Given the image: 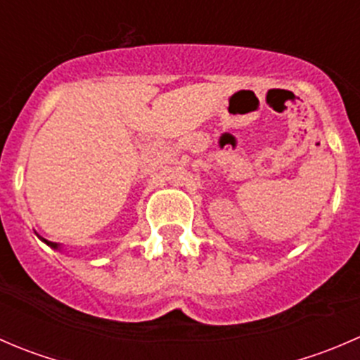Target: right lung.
<instances>
[{"label": "right lung", "mask_w": 360, "mask_h": 360, "mask_svg": "<svg viewBox=\"0 0 360 360\" xmlns=\"http://www.w3.org/2000/svg\"><path fill=\"white\" fill-rule=\"evenodd\" d=\"M41 240L45 242V244H49L50 248H53V249H59V245H57V244H53V242H49V240H45V238H41Z\"/></svg>", "instance_id": "obj_1"}]
</instances>
